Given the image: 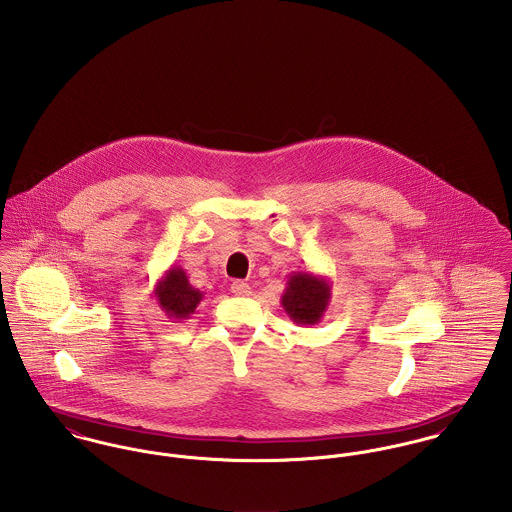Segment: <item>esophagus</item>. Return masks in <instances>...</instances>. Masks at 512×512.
<instances>
[{
  "instance_id": "obj_1",
  "label": "esophagus",
  "mask_w": 512,
  "mask_h": 512,
  "mask_svg": "<svg viewBox=\"0 0 512 512\" xmlns=\"http://www.w3.org/2000/svg\"><path fill=\"white\" fill-rule=\"evenodd\" d=\"M230 292L234 293V295L244 297V295H250V293H252V288H250L248 284H244V282H232Z\"/></svg>"
}]
</instances>
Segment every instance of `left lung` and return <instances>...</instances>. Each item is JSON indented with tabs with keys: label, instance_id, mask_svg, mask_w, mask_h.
<instances>
[{
	"label": "left lung",
	"instance_id": "8db88e82",
	"mask_svg": "<svg viewBox=\"0 0 512 512\" xmlns=\"http://www.w3.org/2000/svg\"><path fill=\"white\" fill-rule=\"evenodd\" d=\"M331 301V280L313 272H292L282 293V307L297 325H317Z\"/></svg>",
	"mask_w": 512,
	"mask_h": 512
}]
</instances>
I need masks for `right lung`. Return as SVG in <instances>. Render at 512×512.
I'll list each match as a JSON object with an SVG mask.
<instances>
[{"instance_id":"obj_1","label":"right lung","mask_w":512,"mask_h":512,"mask_svg":"<svg viewBox=\"0 0 512 512\" xmlns=\"http://www.w3.org/2000/svg\"><path fill=\"white\" fill-rule=\"evenodd\" d=\"M153 292L161 311L173 321L189 319L203 301V292L189 284V278L181 266H171L165 270Z\"/></svg>"}]
</instances>
